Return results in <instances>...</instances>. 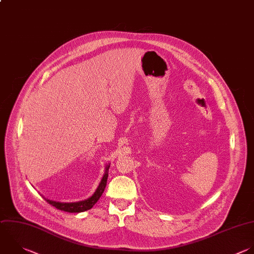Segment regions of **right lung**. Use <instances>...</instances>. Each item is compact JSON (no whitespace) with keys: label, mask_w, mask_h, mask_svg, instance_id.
I'll return each instance as SVG.
<instances>
[{"label":"right lung","mask_w":254,"mask_h":254,"mask_svg":"<svg viewBox=\"0 0 254 254\" xmlns=\"http://www.w3.org/2000/svg\"><path fill=\"white\" fill-rule=\"evenodd\" d=\"M109 167H110V165H107L105 167V173L102 177V180H101L99 186L97 187L95 192L90 197H88L87 199L76 201V202H61V201H56V200H53V199H49L45 196L44 197L50 204H52L53 206L57 207L58 209H61V210H64V211L82 212V211L88 210L97 202V200L100 198L101 194L103 193V191L105 190V187H106V184H107Z\"/></svg>","instance_id":"right-lung-1"}]
</instances>
